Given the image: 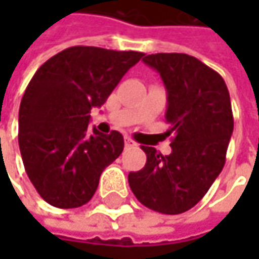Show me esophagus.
<instances>
[{"mask_svg":"<svg viewBox=\"0 0 259 259\" xmlns=\"http://www.w3.org/2000/svg\"><path fill=\"white\" fill-rule=\"evenodd\" d=\"M124 144H126V147H135L136 145V142L132 138H124Z\"/></svg>","mask_w":259,"mask_h":259,"instance_id":"esophagus-1","label":"esophagus"}]
</instances>
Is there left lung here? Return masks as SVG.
<instances>
[{"instance_id":"1","label":"left lung","mask_w":259,"mask_h":259,"mask_svg":"<svg viewBox=\"0 0 259 259\" xmlns=\"http://www.w3.org/2000/svg\"><path fill=\"white\" fill-rule=\"evenodd\" d=\"M160 73L168 91L166 121L171 154L141 145L147 163L130 172L129 186L138 201L163 214L195 207L221 174L234 118L224 78L187 54H151L142 60Z\"/></svg>"}]
</instances>
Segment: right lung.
<instances>
[{
    "label": "right lung",
    "instance_id": "obj_1",
    "mask_svg": "<svg viewBox=\"0 0 259 259\" xmlns=\"http://www.w3.org/2000/svg\"><path fill=\"white\" fill-rule=\"evenodd\" d=\"M145 54L96 46L67 48L34 73L19 108V148L38 195L58 208L87 204L103 169L123 151L117 130L88 129L93 106H102Z\"/></svg>",
    "mask_w": 259,
    "mask_h": 259
}]
</instances>
